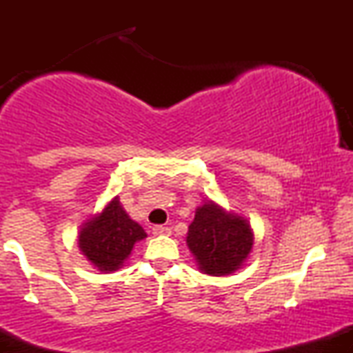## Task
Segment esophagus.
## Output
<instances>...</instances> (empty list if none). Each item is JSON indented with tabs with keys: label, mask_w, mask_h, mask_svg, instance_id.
Wrapping results in <instances>:
<instances>
[{
	"label": "esophagus",
	"mask_w": 353,
	"mask_h": 353,
	"mask_svg": "<svg viewBox=\"0 0 353 353\" xmlns=\"http://www.w3.org/2000/svg\"><path fill=\"white\" fill-rule=\"evenodd\" d=\"M152 234L154 236H169V234H171V229L165 228V225H154Z\"/></svg>",
	"instance_id": "1"
}]
</instances>
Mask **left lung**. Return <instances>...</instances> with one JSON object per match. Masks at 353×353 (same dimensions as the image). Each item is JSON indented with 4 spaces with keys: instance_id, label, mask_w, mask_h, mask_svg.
<instances>
[{
    "instance_id": "8db88e82",
    "label": "left lung",
    "mask_w": 353,
    "mask_h": 353,
    "mask_svg": "<svg viewBox=\"0 0 353 353\" xmlns=\"http://www.w3.org/2000/svg\"><path fill=\"white\" fill-rule=\"evenodd\" d=\"M252 242V230L245 219L224 212L212 202L196 210L188 230L189 249L209 275H225L239 269Z\"/></svg>"
}]
</instances>
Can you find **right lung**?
Here are the masks:
<instances>
[{
	"mask_svg": "<svg viewBox=\"0 0 353 353\" xmlns=\"http://www.w3.org/2000/svg\"><path fill=\"white\" fill-rule=\"evenodd\" d=\"M144 237V229L129 219L114 197L99 216L83 225L79 247L101 270H116L123 265L136 242Z\"/></svg>",
	"mask_w": 353,
	"mask_h": 353,
	"instance_id": "add662e5",
	"label": "right lung"
}]
</instances>
